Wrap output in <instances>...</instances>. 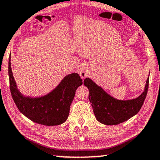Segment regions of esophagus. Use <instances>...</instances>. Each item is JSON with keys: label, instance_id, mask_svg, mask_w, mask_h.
I'll return each instance as SVG.
<instances>
[{"label": "esophagus", "instance_id": "34e87169", "mask_svg": "<svg viewBox=\"0 0 160 160\" xmlns=\"http://www.w3.org/2000/svg\"><path fill=\"white\" fill-rule=\"evenodd\" d=\"M88 75H89V72H88V70H86V69L81 70L80 76H81V77H82V78H85L86 77H88Z\"/></svg>", "mask_w": 160, "mask_h": 160}]
</instances>
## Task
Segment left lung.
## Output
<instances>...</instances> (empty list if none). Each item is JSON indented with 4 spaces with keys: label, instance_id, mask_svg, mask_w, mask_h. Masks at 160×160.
Listing matches in <instances>:
<instances>
[{
    "label": "left lung",
    "instance_id": "obj_1",
    "mask_svg": "<svg viewBox=\"0 0 160 160\" xmlns=\"http://www.w3.org/2000/svg\"><path fill=\"white\" fill-rule=\"evenodd\" d=\"M83 83L88 88V98L98 121L105 125H117L127 121L141 110L147 96L149 78L143 93L137 98L129 100L114 98L89 78H85Z\"/></svg>",
    "mask_w": 160,
    "mask_h": 160
}]
</instances>
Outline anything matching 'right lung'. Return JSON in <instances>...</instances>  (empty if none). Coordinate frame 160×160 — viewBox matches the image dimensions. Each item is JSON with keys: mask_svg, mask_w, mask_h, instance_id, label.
<instances>
[{"mask_svg": "<svg viewBox=\"0 0 160 160\" xmlns=\"http://www.w3.org/2000/svg\"><path fill=\"white\" fill-rule=\"evenodd\" d=\"M10 89L12 99L18 110L32 122L46 126L62 124L69 116L70 105L82 79L77 73L64 77L57 87L46 96L31 98L19 93L12 76L10 57L8 64Z\"/></svg>", "mask_w": 160, "mask_h": 160, "instance_id": "right-lung-1", "label": "right lung"}]
</instances>
